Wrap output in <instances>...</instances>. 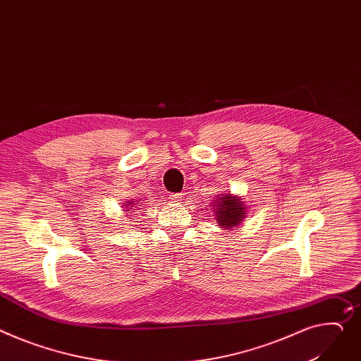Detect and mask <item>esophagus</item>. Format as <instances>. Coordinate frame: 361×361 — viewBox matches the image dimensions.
<instances>
[{"mask_svg":"<svg viewBox=\"0 0 361 361\" xmlns=\"http://www.w3.org/2000/svg\"><path fill=\"white\" fill-rule=\"evenodd\" d=\"M180 200H182V195H180V193H172V195H171V201H172V202H175V204H178Z\"/></svg>","mask_w":361,"mask_h":361,"instance_id":"1","label":"esophagus"}]
</instances>
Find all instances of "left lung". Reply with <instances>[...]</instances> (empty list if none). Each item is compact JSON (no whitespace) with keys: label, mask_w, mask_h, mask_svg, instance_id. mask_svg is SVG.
Wrapping results in <instances>:
<instances>
[{"label":"left lung","mask_w":361,"mask_h":361,"mask_svg":"<svg viewBox=\"0 0 361 361\" xmlns=\"http://www.w3.org/2000/svg\"><path fill=\"white\" fill-rule=\"evenodd\" d=\"M209 205L214 211V218L219 228L234 230L243 224V221L248 215V207L244 204L243 198L233 195L228 190L227 193H218V197L211 200Z\"/></svg>","instance_id":"1"}]
</instances>
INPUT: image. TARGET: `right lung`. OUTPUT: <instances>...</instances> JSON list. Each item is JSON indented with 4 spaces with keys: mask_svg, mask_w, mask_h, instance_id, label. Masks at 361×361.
Returning <instances> with one entry per match:
<instances>
[{
    "mask_svg": "<svg viewBox=\"0 0 361 361\" xmlns=\"http://www.w3.org/2000/svg\"><path fill=\"white\" fill-rule=\"evenodd\" d=\"M138 202H135V200H126L124 202H123V208H124V211L127 212V211H131V212H134L133 209H135L138 205H137Z\"/></svg>",
    "mask_w": 361,
    "mask_h": 361,
    "instance_id": "add662e5",
    "label": "right lung"
}]
</instances>
